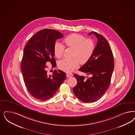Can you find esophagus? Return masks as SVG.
Returning a JSON list of instances; mask_svg holds the SVG:
<instances>
[{
	"mask_svg": "<svg viewBox=\"0 0 135 135\" xmlns=\"http://www.w3.org/2000/svg\"><path fill=\"white\" fill-rule=\"evenodd\" d=\"M73 74H72V73H67L66 76H67V77H68V78H70L71 77L73 76Z\"/></svg>",
	"mask_w": 135,
	"mask_h": 135,
	"instance_id": "1",
	"label": "esophagus"
}]
</instances>
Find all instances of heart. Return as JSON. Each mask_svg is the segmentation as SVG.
I'll return each instance as SVG.
<instances>
[{
  "label": "heart",
  "instance_id": "b5f03b06",
  "mask_svg": "<svg viewBox=\"0 0 135 135\" xmlns=\"http://www.w3.org/2000/svg\"><path fill=\"white\" fill-rule=\"evenodd\" d=\"M65 45L74 50L72 59H64L58 64L59 68L66 72H71L77 68L79 62L85 64L92 56L95 50V44L91 39H86L84 36L78 34H72L64 40ZM65 50V46L59 42H56L54 46V54L57 58H61Z\"/></svg>",
  "mask_w": 135,
  "mask_h": 135
}]
</instances>
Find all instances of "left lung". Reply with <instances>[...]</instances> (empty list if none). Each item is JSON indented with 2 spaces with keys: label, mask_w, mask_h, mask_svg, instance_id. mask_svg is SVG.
I'll return each instance as SVG.
<instances>
[{
  "label": "left lung",
  "mask_w": 135,
  "mask_h": 135,
  "mask_svg": "<svg viewBox=\"0 0 135 135\" xmlns=\"http://www.w3.org/2000/svg\"><path fill=\"white\" fill-rule=\"evenodd\" d=\"M94 34L97 38V45L90 60L79 70L91 75L87 78L83 76L74 75L77 84L73 89L75 96L85 103L94 102L102 97L109 88L114 68V57L106 39L96 32L89 33Z\"/></svg>",
  "instance_id": "left-lung-1"
}]
</instances>
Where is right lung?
Returning <instances> with one entry per match:
<instances>
[{
    "mask_svg": "<svg viewBox=\"0 0 135 135\" xmlns=\"http://www.w3.org/2000/svg\"><path fill=\"white\" fill-rule=\"evenodd\" d=\"M63 37L54 29H44L31 37L25 45L21 63L24 82L28 92L40 101L53 97L66 78L61 70H55L47 75L46 64L56 66L54 46L57 39Z\"/></svg>",
    "mask_w": 135,
    "mask_h": 135,
    "instance_id": "obj_1",
    "label": "right lung"
}]
</instances>
